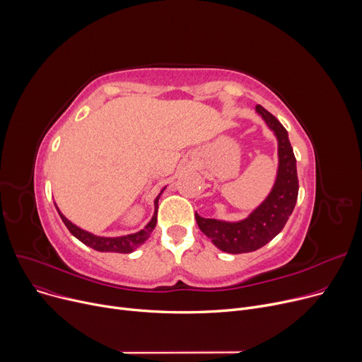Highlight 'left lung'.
I'll list each match as a JSON object with an SVG mask.
<instances>
[{"label":"left lung","mask_w":362,"mask_h":362,"mask_svg":"<svg viewBox=\"0 0 362 362\" xmlns=\"http://www.w3.org/2000/svg\"><path fill=\"white\" fill-rule=\"evenodd\" d=\"M256 112L262 115L278 140V174L269 196L245 219L238 222L206 219L196 214L197 225L204 235L219 250L230 254L256 251L272 241L284 229L298 199L296 159L288 132L262 105L256 106Z\"/></svg>","instance_id":"8db88e82"}]
</instances>
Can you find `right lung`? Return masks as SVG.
Here are the masks:
<instances>
[{
  "mask_svg": "<svg viewBox=\"0 0 362 362\" xmlns=\"http://www.w3.org/2000/svg\"><path fill=\"white\" fill-rule=\"evenodd\" d=\"M165 188L166 187H163L160 189V193L155 199V214H153L151 222H148L139 232L129 233V235H122V237H99V235H95V233L84 230V229L78 228L77 225H74L73 222H70L66 216L61 214L57 204H55V207H57V211H58L59 218L62 219L64 225H66L67 229L73 233V235L78 241H81L84 245H88V247L93 248L96 251H100V252H124V254H129V252H133L137 247H140L148 237H151V233L155 229L156 221H158V202H159V197L163 193Z\"/></svg>",
  "mask_w": 362,
  "mask_h": 362,
  "instance_id": "add662e5",
  "label": "right lung"
}]
</instances>
